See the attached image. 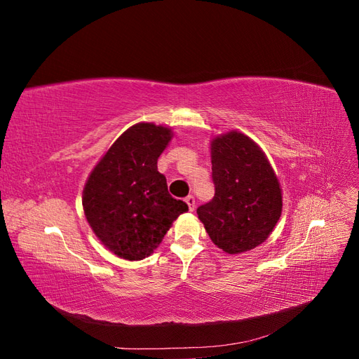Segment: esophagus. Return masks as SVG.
Masks as SVG:
<instances>
[{
	"label": "esophagus",
	"instance_id": "obj_1",
	"mask_svg": "<svg viewBox=\"0 0 359 359\" xmlns=\"http://www.w3.org/2000/svg\"><path fill=\"white\" fill-rule=\"evenodd\" d=\"M186 203L189 205V210H190V211H193L194 206H196V201H194V198L191 196V194H190V196L186 198Z\"/></svg>",
	"mask_w": 359,
	"mask_h": 359
}]
</instances>
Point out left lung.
Segmentation results:
<instances>
[{"mask_svg": "<svg viewBox=\"0 0 359 359\" xmlns=\"http://www.w3.org/2000/svg\"><path fill=\"white\" fill-rule=\"evenodd\" d=\"M215 194L201 205L198 217L211 241L227 255L262 244L283 208L280 182L260 147L232 130L211 140Z\"/></svg>", "mask_w": 359, "mask_h": 359, "instance_id": "left-lung-1", "label": "left lung"}]
</instances>
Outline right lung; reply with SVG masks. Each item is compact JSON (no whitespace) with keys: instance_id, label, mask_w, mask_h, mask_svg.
Returning a JSON list of instances; mask_svg holds the SVG:
<instances>
[{"instance_id":"add662e5","label":"right lung","mask_w":359,"mask_h":359,"mask_svg":"<svg viewBox=\"0 0 359 359\" xmlns=\"http://www.w3.org/2000/svg\"><path fill=\"white\" fill-rule=\"evenodd\" d=\"M169 127L137 123L119 136L91 170L82 193L86 222L118 257L142 260L172 223L189 211L172 198L157 160L169 145Z\"/></svg>"}]
</instances>
